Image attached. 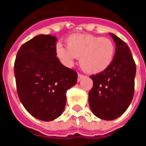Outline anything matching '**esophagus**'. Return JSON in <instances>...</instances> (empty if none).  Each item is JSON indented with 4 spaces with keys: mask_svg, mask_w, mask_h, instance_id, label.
I'll list each match as a JSON object with an SVG mask.
<instances>
[{
    "mask_svg": "<svg viewBox=\"0 0 146 146\" xmlns=\"http://www.w3.org/2000/svg\"><path fill=\"white\" fill-rule=\"evenodd\" d=\"M84 77V75L79 74V75H78V82H80V80H82V79H83Z\"/></svg>",
    "mask_w": 146,
    "mask_h": 146,
    "instance_id": "34e87169",
    "label": "esophagus"
}]
</instances>
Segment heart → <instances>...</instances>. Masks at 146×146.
<instances>
[{
  "instance_id": "obj_1",
  "label": "heart",
  "mask_w": 146,
  "mask_h": 146,
  "mask_svg": "<svg viewBox=\"0 0 146 146\" xmlns=\"http://www.w3.org/2000/svg\"><path fill=\"white\" fill-rule=\"evenodd\" d=\"M66 46L58 43L55 54L62 63L71 66L77 58L81 68L90 75L108 69L114 59L116 48L110 39L92 34H72L66 40Z\"/></svg>"
}]
</instances>
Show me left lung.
Wrapping results in <instances>:
<instances>
[{
	"instance_id": "obj_1",
	"label": "left lung",
	"mask_w": 146,
	"mask_h": 146,
	"mask_svg": "<svg viewBox=\"0 0 146 146\" xmlns=\"http://www.w3.org/2000/svg\"><path fill=\"white\" fill-rule=\"evenodd\" d=\"M116 44L114 59L109 67L92 75L93 87L88 103L93 114L100 119L112 121L127 110L133 97L136 64L128 45L109 33Z\"/></svg>"
}]
</instances>
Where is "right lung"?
<instances>
[{"label":"right lung","mask_w":146,"mask_h":146,"mask_svg":"<svg viewBox=\"0 0 146 146\" xmlns=\"http://www.w3.org/2000/svg\"><path fill=\"white\" fill-rule=\"evenodd\" d=\"M56 42L52 35L35 36L21 46L14 63L21 102L30 115L43 121L61 116L66 92L75 86L78 77L56 57Z\"/></svg>","instance_id":"right-lung-1"}]
</instances>
